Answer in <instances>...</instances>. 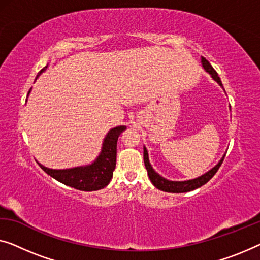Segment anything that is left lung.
<instances>
[{"instance_id":"obj_1","label":"left lung","mask_w":260,"mask_h":260,"mask_svg":"<svg viewBox=\"0 0 260 260\" xmlns=\"http://www.w3.org/2000/svg\"><path fill=\"white\" fill-rule=\"evenodd\" d=\"M201 63H202V67L204 68L205 71H207L209 75L211 76V78L214 79L216 83L223 88L222 81H220V78L218 77V75H217V72L215 71L214 68L211 67L210 63H209V61L205 59L204 57H202V59H201ZM224 156H225V154L223 155L222 158H220V160L218 161V164H217L215 167H212L210 170H208L207 173L199 177H196V179L187 180V181H170V180L165 179V177H162L160 174H157L153 169L152 165H150V162H149L148 152H147L146 147L143 146V161H145V166H146L147 173H148L149 180L152 181V183L157 189H160V190L166 191V192H176V193L187 192V191L193 190V189L202 187L203 184L207 183V182L217 173V170L219 169L220 165H222V162L224 160Z\"/></svg>"}]
</instances>
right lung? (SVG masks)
<instances>
[{"mask_svg":"<svg viewBox=\"0 0 260 260\" xmlns=\"http://www.w3.org/2000/svg\"><path fill=\"white\" fill-rule=\"evenodd\" d=\"M46 68L48 65L41 70L36 79L45 71ZM125 129L126 126H117L108 131L106 137L104 138L102 152L91 165L79 166V167L69 169H51L44 167L41 164L38 165L48 175L69 187L78 189L81 191L99 190V189L105 188L113 176V170L115 169V164H117L118 138Z\"/></svg>","mask_w":260,"mask_h":260,"instance_id":"obj_1","label":"right lung"}]
</instances>
